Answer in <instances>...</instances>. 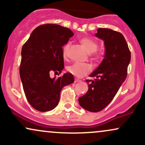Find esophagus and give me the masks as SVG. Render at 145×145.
I'll return each mask as SVG.
<instances>
[{
	"label": "esophagus",
	"instance_id": "esophagus-1",
	"mask_svg": "<svg viewBox=\"0 0 145 145\" xmlns=\"http://www.w3.org/2000/svg\"><path fill=\"white\" fill-rule=\"evenodd\" d=\"M75 82H81V80L80 79H78V78H75Z\"/></svg>",
	"mask_w": 145,
	"mask_h": 145
}]
</instances>
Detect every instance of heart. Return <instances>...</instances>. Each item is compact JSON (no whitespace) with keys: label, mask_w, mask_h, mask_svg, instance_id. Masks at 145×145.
I'll return each mask as SVG.
<instances>
[{"label":"heart","mask_w":145,"mask_h":145,"mask_svg":"<svg viewBox=\"0 0 145 145\" xmlns=\"http://www.w3.org/2000/svg\"><path fill=\"white\" fill-rule=\"evenodd\" d=\"M80 43L86 49L89 53H94L96 57L99 55L96 53L98 48V44L97 41L90 37H82L80 39ZM69 44H66L63 48V56L64 58L67 57V50L69 48ZM67 70L71 74L78 77H82L89 74L92 71V66L87 63H74L70 65L67 66Z\"/></svg>","instance_id":"b5f03b06"}]
</instances>
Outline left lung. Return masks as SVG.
Masks as SVG:
<instances>
[{"mask_svg":"<svg viewBox=\"0 0 145 145\" xmlns=\"http://www.w3.org/2000/svg\"><path fill=\"white\" fill-rule=\"evenodd\" d=\"M95 36L104 41V59L90 76L89 91L79 98V104L86 110L97 112L112 101L126 79L131 52L123 35L112 29L100 28Z\"/></svg>","mask_w":145,"mask_h":145,"instance_id":"left-lung-1","label":"left lung"}]
</instances>
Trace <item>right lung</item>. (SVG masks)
I'll return each instance as SVG.
<instances>
[{
  "instance_id": "right-lung-1",
  "label": "right lung",
  "mask_w": 145,
  "mask_h": 145,
  "mask_svg": "<svg viewBox=\"0 0 145 145\" xmlns=\"http://www.w3.org/2000/svg\"><path fill=\"white\" fill-rule=\"evenodd\" d=\"M74 33L58 24L37 27L22 48L20 76L25 95L33 108L40 112L54 109L60 100L61 90L74 82L70 73L51 78L64 68L62 47Z\"/></svg>"
}]
</instances>
